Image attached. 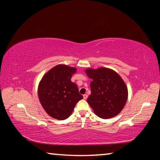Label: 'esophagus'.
<instances>
[{
	"instance_id": "34e87169",
	"label": "esophagus",
	"mask_w": 160,
	"mask_h": 160,
	"mask_svg": "<svg viewBox=\"0 0 160 160\" xmlns=\"http://www.w3.org/2000/svg\"><path fill=\"white\" fill-rule=\"evenodd\" d=\"M88 95L87 94H83V98H84V99H88Z\"/></svg>"
}]
</instances>
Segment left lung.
I'll return each instance as SVG.
<instances>
[{"label":"left lung","mask_w":160,"mask_h":160,"mask_svg":"<svg viewBox=\"0 0 160 160\" xmlns=\"http://www.w3.org/2000/svg\"><path fill=\"white\" fill-rule=\"evenodd\" d=\"M86 73L92 79L91 94L87 102L94 113L102 118L118 115L128 98V89L122 78L115 71L106 68H89L86 70Z\"/></svg>","instance_id":"left-lung-1"}]
</instances>
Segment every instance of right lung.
<instances>
[{
    "label": "right lung",
    "mask_w": 160,
    "mask_h": 160,
    "mask_svg": "<svg viewBox=\"0 0 160 160\" xmlns=\"http://www.w3.org/2000/svg\"><path fill=\"white\" fill-rule=\"evenodd\" d=\"M76 68L58 65L48 71L40 81L38 95L42 106L48 115L58 120L69 117L75 104L83 98L72 75Z\"/></svg>",
    "instance_id": "add662e5"
}]
</instances>
